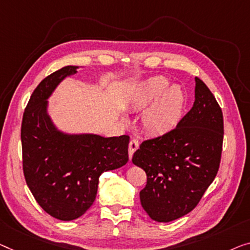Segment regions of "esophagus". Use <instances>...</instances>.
Segmentation results:
<instances>
[{"mask_svg": "<svg viewBox=\"0 0 250 250\" xmlns=\"http://www.w3.org/2000/svg\"><path fill=\"white\" fill-rule=\"evenodd\" d=\"M138 148H139V141L135 138V139H132L129 144V159L132 158V155L135 154V151Z\"/></svg>", "mask_w": 250, "mask_h": 250, "instance_id": "34e87169", "label": "esophagus"}]
</instances>
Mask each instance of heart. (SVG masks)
<instances>
[{"label":"heart","mask_w":250,"mask_h":250,"mask_svg":"<svg viewBox=\"0 0 250 250\" xmlns=\"http://www.w3.org/2000/svg\"><path fill=\"white\" fill-rule=\"evenodd\" d=\"M163 76L150 77L140 83L133 93L131 104L143 110L151 104L143 117L141 124L152 135H164L173 130L180 122L185 105V93L180 85H170Z\"/></svg>","instance_id":"heart-1"}]
</instances>
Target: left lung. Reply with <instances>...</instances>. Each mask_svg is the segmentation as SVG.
Returning <instances> with one entry per match:
<instances>
[{
    "label": "left lung",
    "instance_id": "1",
    "mask_svg": "<svg viewBox=\"0 0 250 250\" xmlns=\"http://www.w3.org/2000/svg\"><path fill=\"white\" fill-rule=\"evenodd\" d=\"M223 141L221 107L195 77V101L176 128L144 141L132 163L147 174L140 202L152 220L169 222L200 202L220 166Z\"/></svg>",
    "mask_w": 250,
    "mask_h": 250
}]
</instances>
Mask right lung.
Listing matches in <instances>:
<instances>
[{
  "instance_id": "right-lung-1",
  "label": "right lung",
  "mask_w": 250,
  "mask_h": 250,
  "mask_svg": "<svg viewBox=\"0 0 250 250\" xmlns=\"http://www.w3.org/2000/svg\"><path fill=\"white\" fill-rule=\"evenodd\" d=\"M65 66L33 91L21 125L22 163L27 185L48 214L58 220L80 218L94 202L99 177L128 162L129 136L67 133L48 113V99L61 82L77 73Z\"/></svg>"
}]
</instances>
